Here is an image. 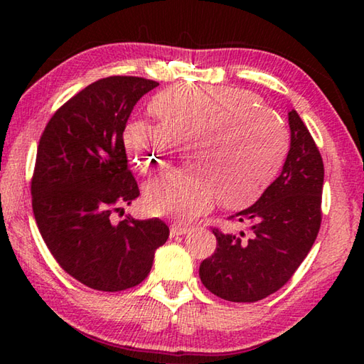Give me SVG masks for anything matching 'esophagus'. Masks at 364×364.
<instances>
[{"label": "esophagus", "instance_id": "34e87169", "mask_svg": "<svg viewBox=\"0 0 364 364\" xmlns=\"http://www.w3.org/2000/svg\"><path fill=\"white\" fill-rule=\"evenodd\" d=\"M188 230H189L188 226H183V225H171V228H170V236H171V237L183 236V234L188 232Z\"/></svg>", "mask_w": 364, "mask_h": 364}]
</instances>
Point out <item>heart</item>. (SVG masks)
<instances>
[{
	"label": "heart",
	"mask_w": 364,
	"mask_h": 364,
	"mask_svg": "<svg viewBox=\"0 0 364 364\" xmlns=\"http://www.w3.org/2000/svg\"><path fill=\"white\" fill-rule=\"evenodd\" d=\"M151 110L159 123L133 120L123 133L134 168L141 173L162 170L175 156L176 146L191 143V160L199 165L170 171L146 184L144 204L159 217L196 220L213 207L218 191L226 205H249L286 157L289 133L284 122L252 91L176 83L154 96Z\"/></svg>",
	"instance_id": "1"
}]
</instances>
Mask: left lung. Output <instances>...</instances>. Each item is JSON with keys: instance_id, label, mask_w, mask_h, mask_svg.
I'll return each instance as SVG.
<instances>
[{"instance_id": "1", "label": "left lung", "mask_w": 364, "mask_h": 364, "mask_svg": "<svg viewBox=\"0 0 364 364\" xmlns=\"http://www.w3.org/2000/svg\"><path fill=\"white\" fill-rule=\"evenodd\" d=\"M291 149L281 175L254 205L232 215L252 236L213 228L217 250L200 263L202 284L220 299L257 301L286 284L305 260L321 226L324 165L310 132L289 112Z\"/></svg>"}]
</instances>
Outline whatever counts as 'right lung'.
<instances>
[{
  "instance_id": "right-lung-1",
  "label": "right lung",
  "mask_w": 364,
  "mask_h": 364,
  "mask_svg": "<svg viewBox=\"0 0 364 364\" xmlns=\"http://www.w3.org/2000/svg\"><path fill=\"white\" fill-rule=\"evenodd\" d=\"M156 86L141 77L97 80L56 110L40 138L32 178L36 225L60 268L96 291L138 286L168 239L159 218L110 221L139 196L123 132L134 104Z\"/></svg>"
}]
</instances>
